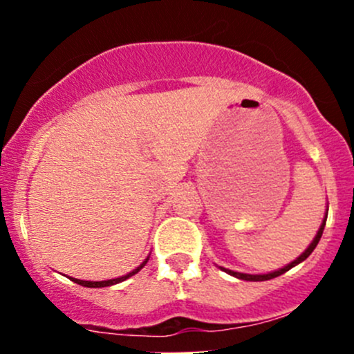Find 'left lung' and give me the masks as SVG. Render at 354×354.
Returning <instances> with one entry per match:
<instances>
[{
  "label": "left lung",
  "instance_id": "left-lung-1",
  "mask_svg": "<svg viewBox=\"0 0 354 354\" xmlns=\"http://www.w3.org/2000/svg\"><path fill=\"white\" fill-rule=\"evenodd\" d=\"M327 212H329V207H327V210H326V217H324L322 224H320L319 231H317L315 238H313V240H312V243L308 245V248H306L305 252H303L301 255L298 257V259H296V260H292V262H289L288 266H284L283 269L272 270V272H267V274H245V272H236V270H231V269H224V267H221V270H224V272H227V274H230V276L236 277V279H243V281H253V283H257V281H269V279H274V277H277V276H281V274L288 272L289 269H292V267H295V266H298V263H301L303 260H306V259H308V257H310V253H312L313 250H315V246L319 245L320 238H322V233H324V227H326Z\"/></svg>",
  "mask_w": 354,
  "mask_h": 354
}]
</instances>
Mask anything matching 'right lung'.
Masks as SVG:
<instances>
[{
    "label": "right lung",
    "instance_id": "1",
    "mask_svg": "<svg viewBox=\"0 0 354 354\" xmlns=\"http://www.w3.org/2000/svg\"><path fill=\"white\" fill-rule=\"evenodd\" d=\"M147 262H149V257L144 260V262L140 263V266L137 267V269H133V270H131V272L124 274V276L116 277V279H108V281H82V279H75V277H70V279L73 281V283L80 284V286H85V288H106V286H113V284H118V283H121V281H127L128 277L135 276V274H137L138 270H140L142 267H144Z\"/></svg>",
    "mask_w": 354,
    "mask_h": 354
}]
</instances>
